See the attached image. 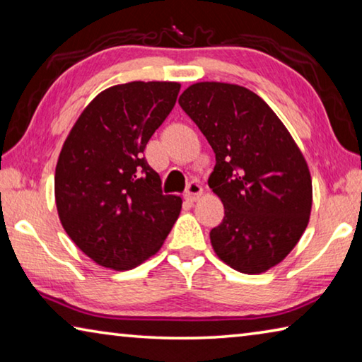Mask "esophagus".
<instances>
[{
    "label": "esophagus",
    "instance_id": "1",
    "mask_svg": "<svg viewBox=\"0 0 362 362\" xmlns=\"http://www.w3.org/2000/svg\"><path fill=\"white\" fill-rule=\"evenodd\" d=\"M201 193H203V188H201V185L196 180H192L188 183L187 187V192H185V198L188 201H196L201 196Z\"/></svg>",
    "mask_w": 362,
    "mask_h": 362
}]
</instances>
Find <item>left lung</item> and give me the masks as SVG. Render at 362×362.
I'll use <instances>...</instances> for the list:
<instances>
[{
    "label": "left lung",
    "instance_id": "1",
    "mask_svg": "<svg viewBox=\"0 0 362 362\" xmlns=\"http://www.w3.org/2000/svg\"><path fill=\"white\" fill-rule=\"evenodd\" d=\"M179 103L216 153L209 187L225 207L211 230L216 254L241 273L267 272L296 247L308 225V166L272 108L243 86L196 83Z\"/></svg>",
    "mask_w": 362,
    "mask_h": 362
}]
</instances>
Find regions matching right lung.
Listing matches in <instances>:
<instances>
[{
	"label": "right lung",
	"mask_w": 362,
	"mask_h": 362,
	"mask_svg": "<svg viewBox=\"0 0 362 362\" xmlns=\"http://www.w3.org/2000/svg\"><path fill=\"white\" fill-rule=\"evenodd\" d=\"M179 83L132 81L100 93L70 131L56 168V204L71 241L95 263L129 269L156 254L182 209L144 156Z\"/></svg>",
	"instance_id": "obj_1"
}]
</instances>
